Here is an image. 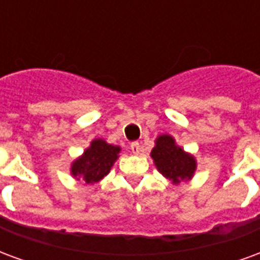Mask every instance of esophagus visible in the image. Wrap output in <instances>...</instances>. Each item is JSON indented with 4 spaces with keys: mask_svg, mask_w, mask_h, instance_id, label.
Masks as SVG:
<instances>
[{
    "mask_svg": "<svg viewBox=\"0 0 260 260\" xmlns=\"http://www.w3.org/2000/svg\"><path fill=\"white\" fill-rule=\"evenodd\" d=\"M131 150L134 154H139L142 152V146L138 142H134V143H131Z\"/></svg>",
    "mask_w": 260,
    "mask_h": 260,
    "instance_id": "1",
    "label": "esophagus"
}]
</instances>
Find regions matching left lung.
I'll use <instances>...</instances> for the list:
<instances>
[{
	"label": "left lung",
	"mask_w": 260,
	"mask_h": 260,
	"mask_svg": "<svg viewBox=\"0 0 260 260\" xmlns=\"http://www.w3.org/2000/svg\"><path fill=\"white\" fill-rule=\"evenodd\" d=\"M150 157L160 174L166 177L173 185L189 182L195 175L198 161L193 154L185 152L177 145L174 136L161 134L154 139V147Z\"/></svg>",
	"instance_id": "8db88e82"
}]
</instances>
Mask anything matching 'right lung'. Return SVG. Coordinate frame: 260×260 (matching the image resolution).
Here are the masks:
<instances>
[{"label": "right lung", "instance_id": "right-lung-1", "mask_svg": "<svg viewBox=\"0 0 260 260\" xmlns=\"http://www.w3.org/2000/svg\"><path fill=\"white\" fill-rule=\"evenodd\" d=\"M119 153V146L107 143L103 138H96L71 163V175L83 185H94L111 171L114 163L118 160Z\"/></svg>", "mask_w": 260, "mask_h": 260}]
</instances>
